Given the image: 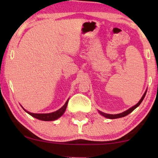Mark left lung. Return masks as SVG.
Listing matches in <instances>:
<instances>
[{
  "instance_id": "left-lung-1",
  "label": "left lung",
  "mask_w": 158,
  "mask_h": 158,
  "mask_svg": "<svg viewBox=\"0 0 158 158\" xmlns=\"http://www.w3.org/2000/svg\"><path fill=\"white\" fill-rule=\"evenodd\" d=\"M146 93L147 91H145V93H144L143 96L142 97V98L140 99V101L138 102L137 104H136L135 106H132L131 108H130V109L127 110L126 111H124L123 113H121V114H105L103 113V112H101V111H99V113H100L101 115L105 116L106 118H111V119H113V118H121V117H124V116L128 115V114H129L131 113V112H132L134 110H135L136 108L139 106L140 105V103H142V101H143V99L144 98V96H145L146 95Z\"/></svg>"
}]
</instances>
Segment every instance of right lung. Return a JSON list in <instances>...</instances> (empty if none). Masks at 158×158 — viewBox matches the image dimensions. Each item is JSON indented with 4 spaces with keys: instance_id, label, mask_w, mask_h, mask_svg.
<instances>
[{
    "instance_id": "add662e5",
    "label": "right lung",
    "mask_w": 158,
    "mask_h": 158,
    "mask_svg": "<svg viewBox=\"0 0 158 158\" xmlns=\"http://www.w3.org/2000/svg\"><path fill=\"white\" fill-rule=\"evenodd\" d=\"M68 100H69V99H68ZM68 100L66 101V103H64V105L61 108V109H60L59 110H57V111H56L55 112H52V113H49V114H34V113H30V112L26 111L24 109H24V111L26 112H27L28 114L33 116V117L37 118V119L42 120V121H53V120H56L57 118L60 117V116H61L62 114H64V112L65 111L67 106H68Z\"/></svg>"
}]
</instances>
